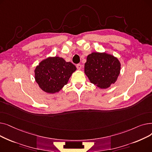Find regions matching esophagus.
Here are the masks:
<instances>
[{
    "label": "esophagus",
    "mask_w": 152,
    "mask_h": 152,
    "mask_svg": "<svg viewBox=\"0 0 152 152\" xmlns=\"http://www.w3.org/2000/svg\"><path fill=\"white\" fill-rule=\"evenodd\" d=\"M81 64H77V65H76V68L77 69H81Z\"/></svg>",
    "instance_id": "obj_1"
}]
</instances>
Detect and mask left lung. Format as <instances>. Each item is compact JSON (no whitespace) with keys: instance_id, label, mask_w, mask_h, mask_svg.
Wrapping results in <instances>:
<instances>
[{"instance_id":"left-lung-1","label":"left lung","mask_w":152,"mask_h":152,"mask_svg":"<svg viewBox=\"0 0 152 152\" xmlns=\"http://www.w3.org/2000/svg\"><path fill=\"white\" fill-rule=\"evenodd\" d=\"M120 69L118 59L105 52L89 54L84 65V73L91 83L101 89H107L116 81Z\"/></svg>"}]
</instances>
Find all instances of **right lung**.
<instances>
[{"label": "right lung", "mask_w": 152, "mask_h": 152, "mask_svg": "<svg viewBox=\"0 0 152 152\" xmlns=\"http://www.w3.org/2000/svg\"><path fill=\"white\" fill-rule=\"evenodd\" d=\"M76 70L71 62L59 57H48L39 63L34 70L35 80L43 91L55 94L66 85Z\"/></svg>", "instance_id": "right-lung-1"}]
</instances>
